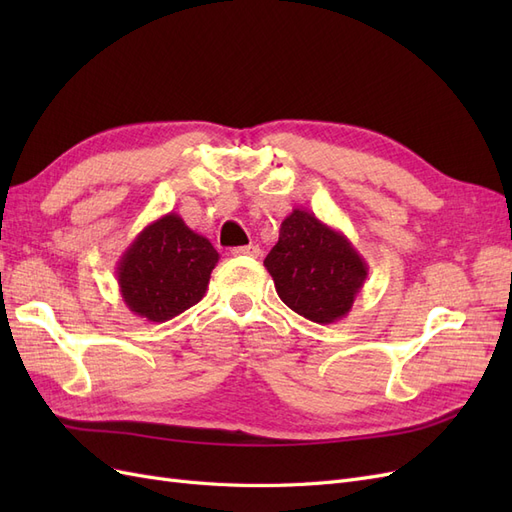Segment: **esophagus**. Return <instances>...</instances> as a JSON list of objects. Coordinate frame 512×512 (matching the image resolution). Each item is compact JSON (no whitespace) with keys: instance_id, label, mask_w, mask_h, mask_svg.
I'll list each match as a JSON object with an SVG mask.
<instances>
[{"instance_id":"34e87169","label":"esophagus","mask_w":512,"mask_h":512,"mask_svg":"<svg viewBox=\"0 0 512 512\" xmlns=\"http://www.w3.org/2000/svg\"><path fill=\"white\" fill-rule=\"evenodd\" d=\"M232 256H250V258H258L260 256V247L258 245H241L232 250Z\"/></svg>"}]
</instances>
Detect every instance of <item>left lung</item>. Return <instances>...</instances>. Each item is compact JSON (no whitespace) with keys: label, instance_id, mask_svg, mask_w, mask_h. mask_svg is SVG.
<instances>
[{"label":"left lung","instance_id":"obj_1","mask_svg":"<svg viewBox=\"0 0 512 512\" xmlns=\"http://www.w3.org/2000/svg\"><path fill=\"white\" fill-rule=\"evenodd\" d=\"M265 267L292 312L318 324L346 318L369 273L344 232L305 209L286 215Z\"/></svg>","mask_w":512,"mask_h":512}]
</instances>
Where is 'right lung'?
<instances>
[{"instance_id": "obj_1", "label": "right lung", "mask_w": 512, "mask_h": 512, "mask_svg": "<svg viewBox=\"0 0 512 512\" xmlns=\"http://www.w3.org/2000/svg\"><path fill=\"white\" fill-rule=\"evenodd\" d=\"M220 254L211 241L166 213L147 224L117 262V284L130 312L166 322L205 297Z\"/></svg>"}]
</instances>
